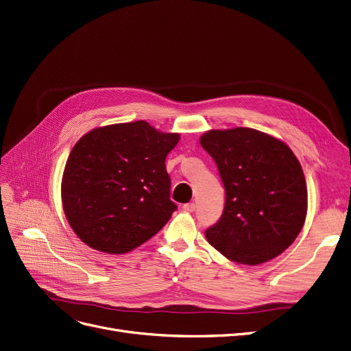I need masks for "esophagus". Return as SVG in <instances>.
<instances>
[{"instance_id": "esophagus-1", "label": "esophagus", "mask_w": 351, "mask_h": 351, "mask_svg": "<svg viewBox=\"0 0 351 351\" xmlns=\"http://www.w3.org/2000/svg\"><path fill=\"white\" fill-rule=\"evenodd\" d=\"M195 208H196V205H195L193 202H189V204H185V205H184V209H185L186 212H193Z\"/></svg>"}]
</instances>
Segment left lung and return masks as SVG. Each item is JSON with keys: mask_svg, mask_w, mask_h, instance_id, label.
Wrapping results in <instances>:
<instances>
[{"mask_svg": "<svg viewBox=\"0 0 351 351\" xmlns=\"http://www.w3.org/2000/svg\"><path fill=\"white\" fill-rule=\"evenodd\" d=\"M201 146L215 160L226 193L221 219L205 231L228 260L258 265L282 254L307 217V185L294 152L250 128L208 130Z\"/></svg>", "mask_w": 351, "mask_h": 351, "instance_id": "left-lung-1", "label": "left lung"}]
</instances>
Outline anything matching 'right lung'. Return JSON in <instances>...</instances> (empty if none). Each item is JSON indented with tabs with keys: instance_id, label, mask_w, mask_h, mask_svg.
I'll return each instance as SVG.
<instances>
[{
	"instance_id": "1",
	"label": "right lung",
	"mask_w": 351,
	"mask_h": 351,
	"mask_svg": "<svg viewBox=\"0 0 351 351\" xmlns=\"http://www.w3.org/2000/svg\"><path fill=\"white\" fill-rule=\"evenodd\" d=\"M179 133L145 120L87 132L71 149L62 179L64 215L86 245L126 254L158 234L176 205L165 160Z\"/></svg>"
}]
</instances>
